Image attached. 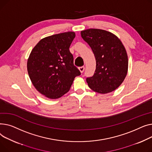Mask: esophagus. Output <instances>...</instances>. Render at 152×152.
Returning a JSON list of instances; mask_svg holds the SVG:
<instances>
[{"label":"esophagus","instance_id":"34e87169","mask_svg":"<svg viewBox=\"0 0 152 152\" xmlns=\"http://www.w3.org/2000/svg\"><path fill=\"white\" fill-rule=\"evenodd\" d=\"M78 69L80 70V72H81V73H83V71L85 70V67H84V66H82V67H78Z\"/></svg>","mask_w":152,"mask_h":152}]
</instances>
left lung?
<instances>
[{
  "mask_svg": "<svg viewBox=\"0 0 152 152\" xmlns=\"http://www.w3.org/2000/svg\"><path fill=\"white\" fill-rule=\"evenodd\" d=\"M81 36L91 47L96 62L94 75L86 78L89 87L101 94L115 90L128 72V55L123 43L115 35L102 29L82 31Z\"/></svg>",
  "mask_w": 152,
  "mask_h": 152,
  "instance_id": "left-lung-1",
  "label": "left lung"
}]
</instances>
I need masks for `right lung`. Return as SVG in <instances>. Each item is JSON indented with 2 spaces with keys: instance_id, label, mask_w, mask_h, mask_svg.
I'll return each mask as SVG.
<instances>
[{
  "instance_id": "obj_1",
  "label": "right lung",
  "mask_w": 152,
  "mask_h": 152,
  "mask_svg": "<svg viewBox=\"0 0 152 152\" xmlns=\"http://www.w3.org/2000/svg\"><path fill=\"white\" fill-rule=\"evenodd\" d=\"M75 37V32H67L43 38L29 55L27 68L31 82L50 99H58L67 93L75 77L81 74L69 51Z\"/></svg>"
}]
</instances>
